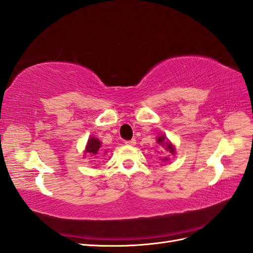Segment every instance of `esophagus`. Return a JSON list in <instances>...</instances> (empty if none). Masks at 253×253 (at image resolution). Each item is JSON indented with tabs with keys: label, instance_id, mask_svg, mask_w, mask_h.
Segmentation results:
<instances>
[{
	"label": "esophagus",
	"instance_id": "obj_1",
	"mask_svg": "<svg viewBox=\"0 0 253 253\" xmlns=\"http://www.w3.org/2000/svg\"><path fill=\"white\" fill-rule=\"evenodd\" d=\"M125 142H126V144H128V145H134L136 143V140L133 138L131 140H126Z\"/></svg>",
	"mask_w": 253,
	"mask_h": 253
}]
</instances>
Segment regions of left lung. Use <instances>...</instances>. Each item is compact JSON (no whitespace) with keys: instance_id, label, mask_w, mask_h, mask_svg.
I'll return each instance as SVG.
<instances>
[{"instance_id":"obj_1","label":"left lung","mask_w":253,"mask_h":253,"mask_svg":"<svg viewBox=\"0 0 253 253\" xmlns=\"http://www.w3.org/2000/svg\"><path fill=\"white\" fill-rule=\"evenodd\" d=\"M165 139H166V137H165V135H162V136H159L158 138H157V142L158 143H160L162 145H166V150L169 152V153H171V154H174V147L173 145L169 142V141H167V142H164L165 141ZM163 160H168V158L166 157V158H164Z\"/></svg>"}]
</instances>
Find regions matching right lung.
<instances>
[{"instance_id": "obj_1", "label": "right lung", "mask_w": 253, "mask_h": 253, "mask_svg": "<svg viewBox=\"0 0 253 253\" xmlns=\"http://www.w3.org/2000/svg\"><path fill=\"white\" fill-rule=\"evenodd\" d=\"M100 147H101V142L93 137V138H90L87 142L85 153H89L90 155H95L99 152V150H100Z\"/></svg>"}]
</instances>
